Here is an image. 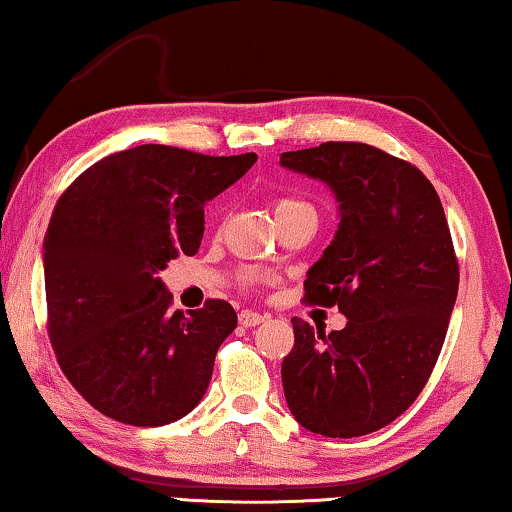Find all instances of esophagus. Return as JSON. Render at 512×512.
<instances>
[{
    "instance_id": "esophagus-1",
    "label": "esophagus",
    "mask_w": 512,
    "mask_h": 512,
    "mask_svg": "<svg viewBox=\"0 0 512 512\" xmlns=\"http://www.w3.org/2000/svg\"><path fill=\"white\" fill-rule=\"evenodd\" d=\"M266 319V315H259V312H253V310H241L239 312V324L241 326H257V324H262Z\"/></svg>"
}]
</instances>
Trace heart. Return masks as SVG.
<instances>
[{
  "mask_svg": "<svg viewBox=\"0 0 512 512\" xmlns=\"http://www.w3.org/2000/svg\"><path fill=\"white\" fill-rule=\"evenodd\" d=\"M312 207L308 202L303 200H296V197H280V200H276V204H273V213H276V218H282L287 216V213H294V211H305Z\"/></svg>",
  "mask_w": 512,
  "mask_h": 512,
  "instance_id": "obj_1",
  "label": "heart"
}]
</instances>
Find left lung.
I'll return each instance as SVG.
<instances>
[{"mask_svg":"<svg viewBox=\"0 0 512 512\" xmlns=\"http://www.w3.org/2000/svg\"><path fill=\"white\" fill-rule=\"evenodd\" d=\"M280 165L324 181L340 202L305 301L347 317L331 333L292 319L280 370L287 407L315 434L363 437L414 404L444 345L460 285L446 213L418 167L370 144L285 151Z\"/></svg>","mask_w":512,"mask_h":512,"instance_id":"left-lung-1","label":"left lung"}]
</instances>
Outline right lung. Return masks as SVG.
<instances>
[{"mask_svg":"<svg viewBox=\"0 0 512 512\" xmlns=\"http://www.w3.org/2000/svg\"><path fill=\"white\" fill-rule=\"evenodd\" d=\"M255 160L140 144L87 167L59 197L43 243L48 335L61 372L101 414L167 425L207 393L236 312L223 299L190 317L172 310L158 271L197 253L204 204Z\"/></svg>","mask_w":512,"mask_h":512,"instance_id":"1","label":"right lung"}]
</instances>
